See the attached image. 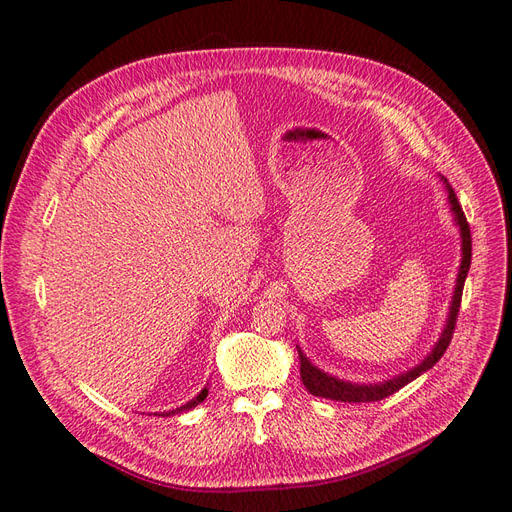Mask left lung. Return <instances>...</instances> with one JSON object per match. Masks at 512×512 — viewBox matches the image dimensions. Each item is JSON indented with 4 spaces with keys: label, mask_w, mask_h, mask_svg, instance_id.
<instances>
[{
    "label": "left lung",
    "mask_w": 512,
    "mask_h": 512,
    "mask_svg": "<svg viewBox=\"0 0 512 512\" xmlns=\"http://www.w3.org/2000/svg\"><path fill=\"white\" fill-rule=\"evenodd\" d=\"M446 182V180H444ZM446 191H448V201H450V210L455 214V223L461 229V266H459V274H457V285H455V294H452V302H450V311H448V319L446 326L442 330V337L437 339V343L433 345L431 354L422 360L420 364H416L414 369H410L407 373H401L392 379H386V382L379 384H352L345 382V379L332 377L324 371H319L315 364H311V360L302 354V349L298 347V356H300V377L302 384L306 386L311 394L315 397H324V399H332V401H343V403H371V401H382L390 394L397 392L399 388H403L405 384L414 382L418 375H422L425 371H429L433 364L440 360L446 352V347L450 345L452 332H455V324H457V315H459V306H461V296H463V285H465V276L467 270H470L472 264V236H470V225H467V218L459 206V199L452 191V186L446 182Z\"/></svg>",
    "instance_id": "1"
}]
</instances>
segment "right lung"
<instances>
[{"instance_id": "right-lung-1", "label": "right lung", "mask_w": 512, "mask_h": 512, "mask_svg": "<svg viewBox=\"0 0 512 512\" xmlns=\"http://www.w3.org/2000/svg\"><path fill=\"white\" fill-rule=\"evenodd\" d=\"M208 397V388H203L199 394H197V397L195 399H191V401H188L186 405H180V407H175V410H169V412H163V414H158V416H173V414H182V412H188V410H193V407L195 405H199L203 399H206Z\"/></svg>"}]
</instances>
